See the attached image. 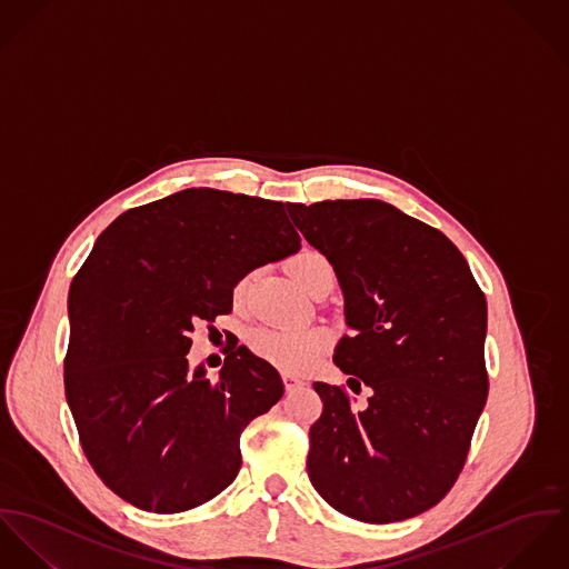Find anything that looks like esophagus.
I'll list each match as a JSON object with an SVG mask.
<instances>
[{
	"label": "esophagus",
	"instance_id": "obj_1",
	"mask_svg": "<svg viewBox=\"0 0 569 569\" xmlns=\"http://www.w3.org/2000/svg\"><path fill=\"white\" fill-rule=\"evenodd\" d=\"M283 386H286V390H288V392H295V390L303 388V386H306V381H303V379L292 378V376H283Z\"/></svg>",
	"mask_w": 569,
	"mask_h": 569
}]
</instances>
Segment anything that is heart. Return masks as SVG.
I'll return each mask as SVG.
<instances>
[{"label": "heart", "mask_w": 569, "mask_h": 569, "mask_svg": "<svg viewBox=\"0 0 569 569\" xmlns=\"http://www.w3.org/2000/svg\"><path fill=\"white\" fill-rule=\"evenodd\" d=\"M288 270L295 281L306 290L316 277L325 270H331L329 261L316 251H303L288 261ZM249 279H242L236 288L240 297L247 290ZM329 347V333L322 327H261L249 336V349L259 360L277 367L283 373H306L320 360Z\"/></svg>", "instance_id": "heart-1"}]
</instances>
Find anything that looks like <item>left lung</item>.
I'll return each mask as SVG.
<instances>
[{"label":"left lung","mask_w":569,"mask_h":569,"mask_svg":"<svg viewBox=\"0 0 569 569\" xmlns=\"http://www.w3.org/2000/svg\"><path fill=\"white\" fill-rule=\"evenodd\" d=\"M345 290L353 333L336 349L345 386L316 381L308 473L327 505L367 523L410 519L458 480L489 395L487 299L439 229L381 200L288 202Z\"/></svg>","instance_id":"obj_1"}]
</instances>
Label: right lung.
I'll list each match as a JSON object with an SVG mask.
<instances>
[{
  "mask_svg": "<svg viewBox=\"0 0 569 569\" xmlns=\"http://www.w3.org/2000/svg\"><path fill=\"white\" fill-rule=\"evenodd\" d=\"M283 202L193 188L113 220L69 288L64 395L87 460L122 500L183 512L227 489L240 437L283 395L233 347L220 378L188 371L196 320L229 315L257 266L301 249Z\"/></svg>",
  "mask_w": 569,
  "mask_h": 569,
  "instance_id": "add662e5",
  "label": "right lung"
}]
</instances>
